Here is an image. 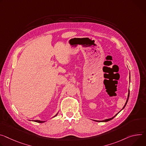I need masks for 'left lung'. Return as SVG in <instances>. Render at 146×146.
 Instances as JSON below:
<instances>
[{
  "mask_svg": "<svg viewBox=\"0 0 146 146\" xmlns=\"http://www.w3.org/2000/svg\"><path fill=\"white\" fill-rule=\"evenodd\" d=\"M129 78H130V76H129ZM129 92H128V95H127V100H126V103H125V105H124V107H123V108L121 110V111L125 107V106H126V105L127 104V101H128V100H129V94H130V91H129H129H128ZM121 111H119V112H121ZM119 112L117 113H116L113 117H111V118H110V119H105V120H104V121H96V120H94V121H97V122H108V121H111V120H112V119H113V118H114L119 113Z\"/></svg>",
  "mask_w": 146,
  "mask_h": 146,
  "instance_id": "1",
  "label": "left lung"
}]
</instances>
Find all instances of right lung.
I'll list each match as a JSON object with an SVG mask.
<instances>
[{
  "label": "right lung",
  "mask_w": 146,
  "mask_h": 146,
  "mask_svg": "<svg viewBox=\"0 0 146 146\" xmlns=\"http://www.w3.org/2000/svg\"><path fill=\"white\" fill-rule=\"evenodd\" d=\"M58 112L57 114H56V115H55L54 117H55V116L58 115ZM34 122H38V123H44V122H45V121H39V120H36V121H34Z\"/></svg>",
  "instance_id": "right-lung-1"
}]
</instances>
